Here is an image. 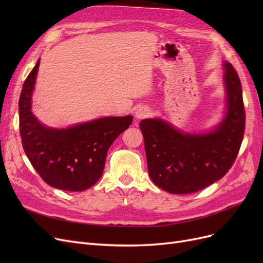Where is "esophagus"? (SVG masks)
I'll use <instances>...</instances> for the list:
<instances>
[{
  "label": "esophagus",
  "instance_id": "34e87169",
  "mask_svg": "<svg viewBox=\"0 0 263 263\" xmlns=\"http://www.w3.org/2000/svg\"><path fill=\"white\" fill-rule=\"evenodd\" d=\"M149 114H150V108L147 106H141L137 108L136 113H135V117L138 119H142V118H146Z\"/></svg>",
  "mask_w": 263,
  "mask_h": 263
}]
</instances>
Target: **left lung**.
<instances>
[{"label": "left lung", "mask_w": 263, "mask_h": 263, "mask_svg": "<svg viewBox=\"0 0 263 263\" xmlns=\"http://www.w3.org/2000/svg\"><path fill=\"white\" fill-rule=\"evenodd\" d=\"M227 114L214 132L183 134L161 119H142L148 172L172 194L194 193L220 180L232 168L242 142L246 113L237 71L225 63Z\"/></svg>", "instance_id": "1"}]
</instances>
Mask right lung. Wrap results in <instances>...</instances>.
Returning <instances> with one entry per match:
<instances>
[{
	"mask_svg": "<svg viewBox=\"0 0 263 263\" xmlns=\"http://www.w3.org/2000/svg\"><path fill=\"white\" fill-rule=\"evenodd\" d=\"M39 62L24 82L18 102L24 151L47 184L70 192L84 191L101 178L108 148L128 128L133 117H104L67 129L45 127L31 113Z\"/></svg>",
	"mask_w": 263,
	"mask_h": 263,
	"instance_id": "1",
	"label": "right lung"
}]
</instances>
